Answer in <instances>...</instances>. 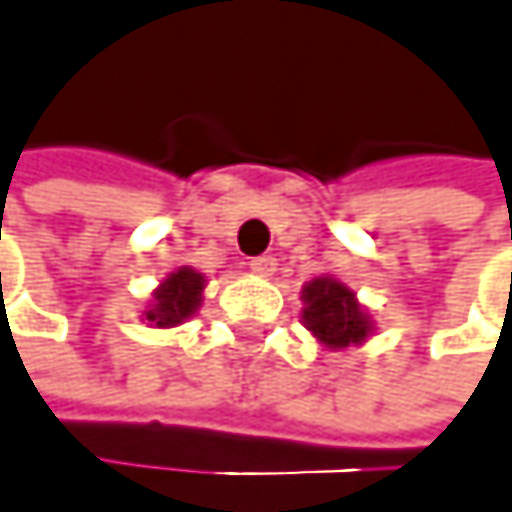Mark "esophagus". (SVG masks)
I'll return each instance as SVG.
<instances>
[{
    "label": "esophagus",
    "instance_id": "esophagus-1",
    "mask_svg": "<svg viewBox=\"0 0 512 512\" xmlns=\"http://www.w3.org/2000/svg\"><path fill=\"white\" fill-rule=\"evenodd\" d=\"M248 270H251L254 276H261V279H270V276L276 273V258H270V254H264V258H254V261L248 264Z\"/></svg>",
    "mask_w": 512,
    "mask_h": 512
}]
</instances>
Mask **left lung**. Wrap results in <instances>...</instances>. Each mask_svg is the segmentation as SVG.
<instances>
[{
  "mask_svg": "<svg viewBox=\"0 0 512 512\" xmlns=\"http://www.w3.org/2000/svg\"><path fill=\"white\" fill-rule=\"evenodd\" d=\"M300 300L303 327L327 352H346L364 346L376 334V324L370 312L361 306L358 294L331 273L309 279L300 291Z\"/></svg>",
  "mask_w": 512,
  "mask_h": 512,
  "instance_id": "obj_1",
  "label": "left lung"
}]
</instances>
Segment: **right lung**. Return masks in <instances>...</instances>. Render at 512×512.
Listing matches in <instances>:
<instances>
[{
  "instance_id": "obj_1",
  "label": "right lung",
  "mask_w": 512,
  "mask_h": 512,
  "mask_svg": "<svg viewBox=\"0 0 512 512\" xmlns=\"http://www.w3.org/2000/svg\"><path fill=\"white\" fill-rule=\"evenodd\" d=\"M203 291H206V276L200 270L175 267L154 288L151 303L142 312V321H148V327H163V331L166 327L185 324L203 306Z\"/></svg>"
}]
</instances>
